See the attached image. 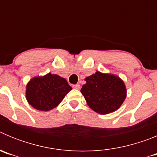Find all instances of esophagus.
Segmentation results:
<instances>
[{
  "mask_svg": "<svg viewBox=\"0 0 157 157\" xmlns=\"http://www.w3.org/2000/svg\"><path fill=\"white\" fill-rule=\"evenodd\" d=\"M73 88L75 89V90H79V89H80V85H78V84H76V85H74V86H73Z\"/></svg>",
  "mask_w": 157,
  "mask_h": 157,
  "instance_id": "esophagus-1",
  "label": "esophagus"
}]
</instances>
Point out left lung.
<instances>
[{
  "label": "left lung",
  "mask_w": 157,
  "mask_h": 157,
  "mask_svg": "<svg viewBox=\"0 0 157 157\" xmlns=\"http://www.w3.org/2000/svg\"><path fill=\"white\" fill-rule=\"evenodd\" d=\"M81 93L87 105L99 114H109L117 110L127 97L123 80L117 75L97 71L86 77Z\"/></svg>",
  "instance_id": "8db88e82"
}]
</instances>
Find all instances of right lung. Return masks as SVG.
Wrapping results in <instances>:
<instances>
[{"mask_svg": "<svg viewBox=\"0 0 157 157\" xmlns=\"http://www.w3.org/2000/svg\"><path fill=\"white\" fill-rule=\"evenodd\" d=\"M71 90L65 78L48 73L30 80L26 87V98L33 108L45 112L58 106Z\"/></svg>", "mask_w": 157, "mask_h": 157, "instance_id": "1", "label": "right lung"}]
</instances>
